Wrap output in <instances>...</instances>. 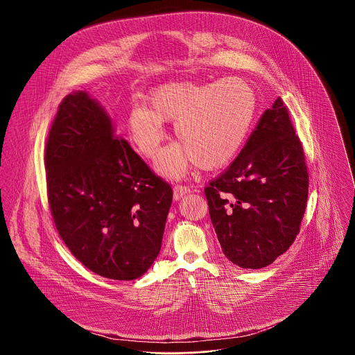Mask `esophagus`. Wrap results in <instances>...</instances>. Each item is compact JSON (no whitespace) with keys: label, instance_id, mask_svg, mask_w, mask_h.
<instances>
[{"label":"esophagus","instance_id":"34e87169","mask_svg":"<svg viewBox=\"0 0 355 355\" xmlns=\"http://www.w3.org/2000/svg\"><path fill=\"white\" fill-rule=\"evenodd\" d=\"M190 193V187L189 186H183V184H176L173 187V198L178 201L180 200L183 196L189 194Z\"/></svg>","mask_w":355,"mask_h":355}]
</instances>
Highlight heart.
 Returning a JSON list of instances; mask_svg holds the SVG:
<instances>
[{"mask_svg": "<svg viewBox=\"0 0 355 355\" xmlns=\"http://www.w3.org/2000/svg\"><path fill=\"white\" fill-rule=\"evenodd\" d=\"M146 106L128 114V134L138 152L154 158L166 138L164 121H175L182 142L161 153L157 168L179 178L197 162L202 169L227 165L241 150L255 114L253 89L242 79L172 82L154 89Z\"/></svg>", "mask_w": 355, "mask_h": 355, "instance_id": "b5f03b06", "label": "heart"}]
</instances>
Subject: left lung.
I'll list each match as a JSON object with an SVG mask.
<instances>
[{"label": "left lung", "instance_id": "obj_1", "mask_svg": "<svg viewBox=\"0 0 355 355\" xmlns=\"http://www.w3.org/2000/svg\"><path fill=\"white\" fill-rule=\"evenodd\" d=\"M307 194L304 148L279 97L238 157L205 187L223 253L241 268L270 265L294 243Z\"/></svg>", "mask_w": 355, "mask_h": 355}]
</instances>
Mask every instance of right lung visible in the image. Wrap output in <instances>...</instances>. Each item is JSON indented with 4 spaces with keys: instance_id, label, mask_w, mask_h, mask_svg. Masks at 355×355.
Wrapping results in <instances>:
<instances>
[{
    "instance_id": "add662e5",
    "label": "right lung",
    "mask_w": 355,
    "mask_h": 355,
    "mask_svg": "<svg viewBox=\"0 0 355 355\" xmlns=\"http://www.w3.org/2000/svg\"><path fill=\"white\" fill-rule=\"evenodd\" d=\"M45 169L54 225L69 252L102 277H141L161 250L173 193L86 92L58 105Z\"/></svg>"
}]
</instances>
